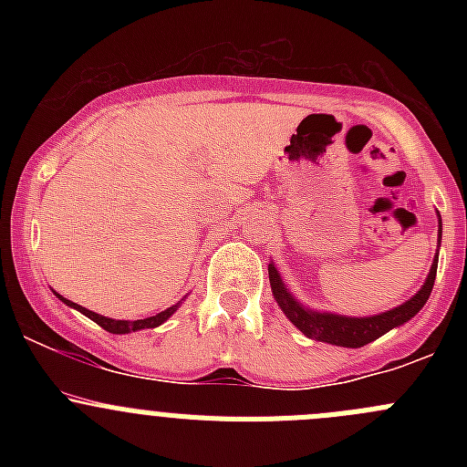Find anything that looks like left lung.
<instances>
[{
	"mask_svg": "<svg viewBox=\"0 0 467 467\" xmlns=\"http://www.w3.org/2000/svg\"><path fill=\"white\" fill-rule=\"evenodd\" d=\"M436 266L438 257L431 264V271L427 275L422 289L413 296L411 300H407L400 307L390 309V312L379 314V317H368V318H350V317H338V314H318L312 309H305L303 305L296 303L294 296L285 289L282 285L280 273L275 271L273 264H268V280H271L273 296H275L277 305L285 312V317L289 318L305 337L317 338V341L332 343V346H343V348H361L366 343L375 341L381 334H386L389 329L398 327V325L407 323L409 318L416 317L422 309V305L430 298L431 289H434L436 280Z\"/></svg>",
	"mask_w": 467,
	"mask_h": 467,
	"instance_id": "left-lung-1",
	"label": "left lung"
}]
</instances>
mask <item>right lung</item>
<instances>
[{
    "instance_id": "obj_1",
    "label": "right lung",
    "mask_w": 467,
    "mask_h": 467,
    "mask_svg": "<svg viewBox=\"0 0 467 467\" xmlns=\"http://www.w3.org/2000/svg\"><path fill=\"white\" fill-rule=\"evenodd\" d=\"M56 296H58V294H56ZM58 298L63 300L65 305H69V307H74V309H78V312H81V314H86L88 318H92V321L97 323L99 327H103V329H106V332H112V334H129V332H135V329H144V327H158V325H162V323L167 321V318L171 317V314L176 312V309H178V305H173V307L164 309V312L155 314V317H149V318H140V321H112V318L99 317V314L89 312V309L81 307V305H77V303H72V300L63 298V296H58Z\"/></svg>"
}]
</instances>
